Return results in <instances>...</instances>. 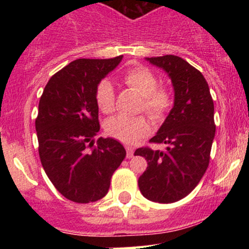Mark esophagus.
I'll return each instance as SVG.
<instances>
[{
	"instance_id": "obj_1",
	"label": "esophagus",
	"mask_w": 249,
	"mask_h": 249,
	"mask_svg": "<svg viewBox=\"0 0 249 249\" xmlns=\"http://www.w3.org/2000/svg\"><path fill=\"white\" fill-rule=\"evenodd\" d=\"M125 149H126V158H129L130 159V158L134 157V148L130 147V145H126Z\"/></svg>"
}]
</instances>
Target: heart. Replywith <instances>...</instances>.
<instances>
[{
    "mask_svg": "<svg viewBox=\"0 0 249 249\" xmlns=\"http://www.w3.org/2000/svg\"><path fill=\"white\" fill-rule=\"evenodd\" d=\"M124 82L142 96L141 109L152 119H164L173 104L171 90L165 85H158V78L149 69L136 66L127 70L124 73ZM95 100L101 112L110 113L114 109L115 92L108 79L97 84ZM105 129L114 139L132 144L149 134L150 125L143 115L118 114L107 120Z\"/></svg>",
    "mask_w": 249,
    "mask_h": 249,
    "instance_id": "heart-1",
    "label": "heart"
}]
</instances>
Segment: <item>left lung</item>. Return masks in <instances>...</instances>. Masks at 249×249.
I'll use <instances>...</instances> for the list:
<instances>
[{
	"instance_id": "left-lung-1",
	"label": "left lung",
	"mask_w": 249,
	"mask_h": 249,
	"mask_svg": "<svg viewBox=\"0 0 249 249\" xmlns=\"http://www.w3.org/2000/svg\"><path fill=\"white\" fill-rule=\"evenodd\" d=\"M145 60L169 74L175 101L150 139L166 144V149L142 147L135 152L148 162L139 178V188L150 201L171 203L190 194L207 170L215 135L214 105L205 77L182 57L164 55Z\"/></svg>"
}]
</instances>
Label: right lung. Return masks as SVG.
<instances>
[{
  "instance_id": "obj_1",
  "label": "right lung",
  "mask_w": 249,
  "mask_h": 249,
  "mask_svg": "<svg viewBox=\"0 0 249 249\" xmlns=\"http://www.w3.org/2000/svg\"><path fill=\"white\" fill-rule=\"evenodd\" d=\"M113 59H78L49 79L38 105L36 131L42 166L57 192L78 203L102 199L126 152L100 131L96 87L120 64Z\"/></svg>"
}]
</instances>
